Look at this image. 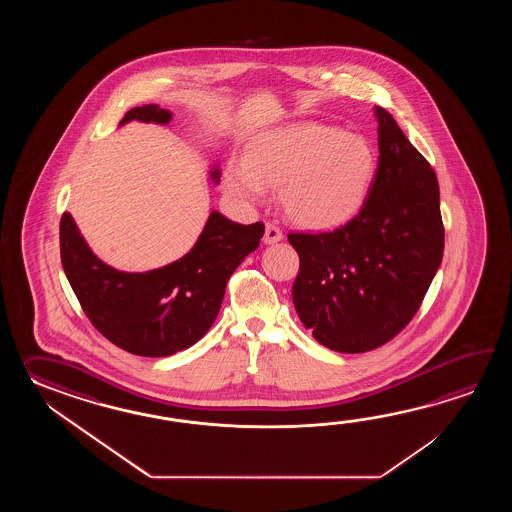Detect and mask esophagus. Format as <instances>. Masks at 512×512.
Listing matches in <instances>:
<instances>
[{"label": "esophagus", "instance_id": "1", "mask_svg": "<svg viewBox=\"0 0 512 512\" xmlns=\"http://www.w3.org/2000/svg\"><path fill=\"white\" fill-rule=\"evenodd\" d=\"M282 240V230L278 229L276 225H272V223H267V225H265V234H263V243L272 245V243H278V241Z\"/></svg>", "mask_w": 512, "mask_h": 512}]
</instances>
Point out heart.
I'll list each match as a JSON object with an SVG mask.
<instances>
[{
  "mask_svg": "<svg viewBox=\"0 0 512 512\" xmlns=\"http://www.w3.org/2000/svg\"><path fill=\"white\" fill-rule=\"evenodd\" d=\"M377 170L370 142L318 122L263 133L249 157H232L223 185L243 203H265L280 186L283 210L296 225L333 230L355 218Z\"/></svg>",
  "mask_w": 512,
  "mask_h": 512,
  "instance_id": "obj_1",
  "label": "heart"
}]
</instances>
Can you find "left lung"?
<instances>
[{"label":"left lung","mask_w":512,"mask_h":512,"mask_svg":"<svg viewBox=\"0 0 512 512\" xmlns=\"http://www.w3.org/2000/svg\"><path fill=\"white\" fill-rule=\"evenodd\" d=\"M379 166L359 214L322 234H289L300 256L293 302L326 348L364 353L414 318L443 260L437 177L392 115L375 106Z\"/></svg>","instance_id":"left-lung-1"}]
</instances>
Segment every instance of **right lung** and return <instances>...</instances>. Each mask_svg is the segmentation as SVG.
<instances>
[{
	"instance_id": "1",
	"label": "right lung",
	"mask_w": 512,
	"mask_h": 512,
	"mask_svg": "<svg viewBox=\"0 0 512 512\" xmlns=\"http://www.w3.org/2000/svg\"><path fill=\"white\" fill-rule=\"evenodd\" d=\"M130 120L168 124L172 113L148 104L130 109L120 126ZM210 177L219 183L218 166ZM263 232L260 221L240 225L212 210L183 258L153 271L124 272L98 260L66 212L60 221V256L84 313L109 342L133 355L168 357L205 337L232 272L258 249Z\"/></svg>"
}]
</instances>
